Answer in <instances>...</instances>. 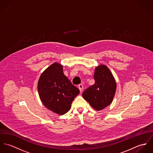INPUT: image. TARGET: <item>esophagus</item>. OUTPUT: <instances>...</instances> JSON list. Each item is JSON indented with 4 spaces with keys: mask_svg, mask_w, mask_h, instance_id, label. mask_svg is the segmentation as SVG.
Here are the masks:
<instances>
[{
    "mask_svg": "<svg viewBox=\"0 0 153 153\" xmlns=\"http://www.w3.org/2000/svg\"><path fill=\"white\" fill-rule=\"evenodd\" d=\"M78 88H79V89L80 91H81V92H82V90H83V88H84V85H83V84H80L78 85Z\"/></svg>",
    "mask_w": 153,
    "mask_h": 153,
    "instance_id": "esophagus-1",
    "label": "esophagus"
}]
</instances>
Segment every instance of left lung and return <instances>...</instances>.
<instances>
[{
	"mask_svg": "<svg viewBox=\"0 0 153 153\" xmlns=\"http://www.w3.org/2000/svg\"><path fill=\"white\" fill-rule=\"evenodd\" d=\"M95 84L82 93L83 98L97 111L111 104L116 91V82L109 69L104 65L97 66L94 76Z\"/></svg>",
	"mask_w": 153,
	"mask_h": 153,
	"instance_id": "obj_1",
	"label": "left lung"
}]
</instances>
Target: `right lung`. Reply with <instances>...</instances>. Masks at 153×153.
<instances>
[{"mask_svg": "<svg viewBox=\"0 0 153 153\" xmlns=\"http://www.w3.org/2000/svg\"><path fill=\"white\" fill-rule=\"evenodd\" d=\"M38 89L41 101L48 109L59 115L66 113L71 107L79 90L64 74L62 65L54 63L41 74Z\"/></svg>", "mask_w": 153, "mask_h": 153, "instance_id": "obj_1", "label": "right lung"}]
</instances>
